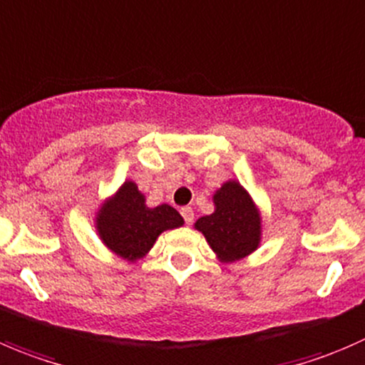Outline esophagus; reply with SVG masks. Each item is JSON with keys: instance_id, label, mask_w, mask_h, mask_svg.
Here are the masks:
<instances>
[{"instance_id": "34e87169", "label": "esophagus", "mask_w": 365, "mask_h": 365, "mask_svg": "<svg viewBox=\"0 0 365 365\" xmlns=\"http://www.w3.org/2000/svg\"><path fill=\"white\" fill-rule=\"evenodd\" d=\"M182 215H183V219H185L187 225H190V222L194 221V210L190 207H183L182 208Z\"/></svg>"}]
</instances>
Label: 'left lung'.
Wrapping results in <instances>:
<instances>
[{
	"label": "left lung",
	"mask_w": 365,
	"mask_h": 365,
	"mask_svg": "<svg viewBox=\"0 0 365 365\" xmlns=\"http://www.w3.org/2000/svg\"><path fill=\"white\" fill-rule=\"evenodd\" d=\"M214 212L194 222L219 262L250 257L262 242V214L251 194L237 180H226L212 196Z\"/></svg>",
	"instance_id": "1"
}]
</instances>
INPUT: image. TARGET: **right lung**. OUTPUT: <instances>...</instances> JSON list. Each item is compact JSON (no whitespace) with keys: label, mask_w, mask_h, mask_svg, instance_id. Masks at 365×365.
<instances>
[{"label":"right lung","mask_w":365,"mask_h":365,"mask_svg":"<svg viewBox=\"0 0 365 365\" xmlns=\"http://www.w3.org/2000/svg\"><path fill=\"white\" fill-rule=\"evenodd\" d=\"M183 226V217L171 205L148 207L146 196L133 180H125L105 197L94 214V228L103 246L128 264L146 257L160 233Z\"/></svg>","instance_id":"add662e5"}]
</instances>
